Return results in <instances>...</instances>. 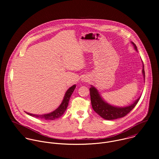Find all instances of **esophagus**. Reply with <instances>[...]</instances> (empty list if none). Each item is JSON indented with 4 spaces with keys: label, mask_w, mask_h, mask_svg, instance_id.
Listing matches in <instances>:
<instances>
[{
    "label": "esophagus",
    "mask_w": 159,
    "mask_h": 159,
    "mask_svg": "<svg viewBox=\"0 0 159 159\" xmlns=\"http://www.w3.org/2000/svg\"><path fill=\"white\" fill-rule=\"evenodd\" d=\"M84 81H85V82H87V79H84Z\"/></svg>",
    "instance_id": "34e87169"
}]
</instances>
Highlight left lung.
I'll list each match as a JSON object with an SVG mask.
<instances>
[{"label": "left lung", "mask_w": 159, "mask_h": 159, "mask_svg": "<svg viewBox=\"0 0 159 159\" xmlns=\"http://www.w3.org/2000/svg\"><path fill=\"white\" fill-rule=\"evenodd\" d=\"M133 45L134 48L136 51L138 52L137 47L133 42H131ZM143 63V61H142ZM142 74L143 78L145 79V70L144 65L143 63V69ZM90 101H91L92 107L94 111L98 113V114L102 117V118L107 120H112L118 118H123L126 116L128 113H129L138 103L140 99V96L137 100H135L134 102L129 106L125 107H118L111 105L106 102L100 94L99 93L98 89L94 86L91 85L90 88Z\"/></svg>", "instance_id": "obj_1"}]
</instances>
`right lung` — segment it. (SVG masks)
Listing matches in <instances>:
<instances>
[{
	"label": "right lung",
	"instance_id": "add662e5",
	"mask_svg": "<svg viewBox=\"0 0 159 159\" xmlns=\"http://www.w3.org/2000/svg\"><path fill=\"white\" fill-rule=\"evenodd\" d=\"M75 87H76V85H74L66 90L61 103L58 106V107L57 108L55 111L50 113H48V114H44V115H34V114H31V113H29L27 112H26L28 115H30L31 116H33L35 118H39L43 120H54L57 118L61 117L63 115V113L65 112V111L67 108L70 98Z\"/></svg>",
	"mask_w": 159,
	"mask_h": 159
}]
</instances>
